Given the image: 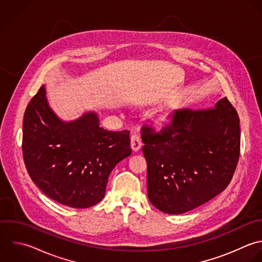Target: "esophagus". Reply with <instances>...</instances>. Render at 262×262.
<instances>
[{
	"instance_id": "34e87169",
	"label": "esophagus",
	"mask_w": 262,
	"mask_h": 262,
	"mask_svg": "<svg viewBox=\"0 0 262 262\" xmlns=\"http://www.w3.org/2000/svg\"><path fill=\"white\" fill-rule=\"evenodd\" d=\"M130 147H132V150L135 152H138L142 148L141 138L137 134H134L130 137Z\"/></svg>"
}]
</instances>
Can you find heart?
<instances>
[{"label":"heart","mask_w":262,"mask_h":262,"mask_svg":"<svg viewBox=\"0 0 262 262\" xmlns=\"http://www.w3.org/2000/svg\"><path fill=\"white\" fill-rule=\"evenodd\" d=\"M166 121H167V119H166L165 116H160V117L157 119V124H158L159 126H162V125H164V124L166 123Z\"/></svg>","instance_id":"1"}]
</instances>
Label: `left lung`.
I'll list each match as a JSON object with an SVG mask.
<instances>
[{
    "label": "left lung",
    "mask_w": 262,
    "mask_h": 262,
    "mask_svg": "<svg viewBox=\"0 0 262 262\" xmlns=\"http://www.w3.org/2000/svg\"><path fill=\"white\" fill-rule=\"evenodd\" d=\"M160 132L143 127L148 198L168 214L208 202L230 184L240 154V119L227 97L213 108L177 110Z\"/></svg>",
    "instance_id": "8db88e82"
}]
</instances>
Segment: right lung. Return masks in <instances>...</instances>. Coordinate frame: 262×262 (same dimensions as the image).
Wrapping results in <instances>:
<instances>
[{"mask_svg": "<svg viewBox=\"0 0 262 262\" xmlns=\"http://www.w3.org/2000/svg\"><path fill=\"white\" fill-rule=\"evenodd\" d=\"M129 145V132L104 129L96 111L61 119L45 85L24 112L22 153L28 174L45 195L69 207L88 208L104 198L109 174L132 154Z\"/></svg>", "mask_w": 262, "mask_h": 262, "instance_id": "obj_1", "label": "right lung"}]
</instances>
